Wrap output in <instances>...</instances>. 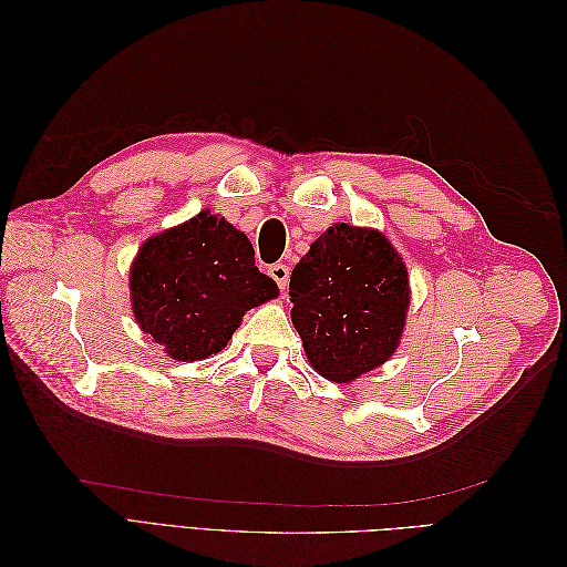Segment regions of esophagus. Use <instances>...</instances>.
<instances>
[{
	"label": "esophagus",
	"instance_id": "1",
	"mask_svg": "<svg viewBox=\"0 0 567 567\" xmlns=\"http://www.w3.org/2000/svg\"><path fill=\"white\" fill-rule=\"evenodd\" d=\"M269 277H271L274 281H277V286H279L281 290H286V288H288V279H290V269H288L286 265L277 262V265L269 267Z\"/></svg>",
	"mask_w": 567,
	"mask_h": 567
}]
</instances>
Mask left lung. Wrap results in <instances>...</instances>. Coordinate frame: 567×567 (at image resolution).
<instances>
[{
  "mask_svg": "<svg viewBox=\"0 0 567 567\" xmlns=\"http://www.w3.org/2000/svg\"><path fill=\"white\" fill-rule=\"evenodd\" d=\"M288 296L305 354L323 379L350 383L400 346L409 277L381 231L329 227L290 274Z\"/></svg>",
  "mask_w": 567,
  "mask_h": 567,
  "instance_id": "left-lung-1",
  "label": "left lung"
}]
</instances>
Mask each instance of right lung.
Segmentation results:
<instances>
[{
    "instance_id": "obj_1",
    "label": "right lung",
    "mask_w": 567,
    "mask_h": 567,
    "mask_svg": "<svg viewBox=\"0 0 567 567\" xmlns=\"http://www.w3.org/2000/svg\"><path fill=\"white\" fill-rule=\"evenodd\" d=\"M130 296L142 331L173 359L196 362L225 348L244 315L277 298L279 286L255 267L244 231L203 210L144 241Z\"/></svg>"
}]
</instances>
